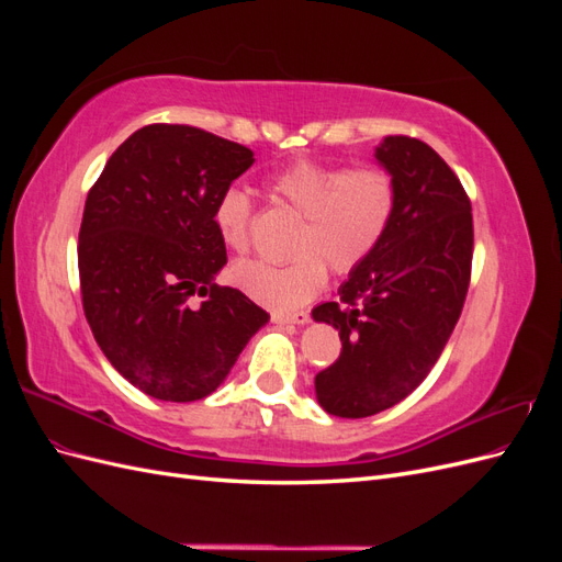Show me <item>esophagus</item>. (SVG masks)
<instances>
[{"instance_id": "34e87169", "label": "esophagus", "mask_w": 562, "mask_h": 562, "mask_svg": "<svg viewBox=\"0 0 562 562\" xmlns=\"http://www.w3.org/2000/svg\"><path fill=\"white\" fill-rule=\"evenodd\" d=\"M271 321L281 323V326H288V323H297V326H302V323L310 321V312H293V314L274 312V314H271Z\"/></svg>"}]
</instances>
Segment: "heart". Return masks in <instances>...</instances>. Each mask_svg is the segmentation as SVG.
<instances>
[{"label":"heart","mask_w":562,"mask_h":562,"mask_svg":"<svg viewBox=\"0 0 562 562\" xmlns=\"http://www.w3.org/2000/svg\"><path fill=\"white\" fill-rule=\"evenodd\" d=\"M267 190L302 213L293 252L283 265L262 260L236 262L232 283L269 310H297L314 300L335 274H351L372 258L394 225L398 182L380 164L339 166L295 159L267 178ZM252 201L239 184L215 199L213 227L229 250L250 244Z\"/></svg>","instance_id":"heart-1"}]
</instances>
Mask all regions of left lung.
<instances>
[{
	"mask_svg": "<svg viewBox=\"0 0 562 562\" xmlns=\"http://www.w3.org/2000/svg\"><path fill=\"white\" fill-rule=\"evenodd\" d=\"M378 159L398 182L394 225L339 300L312 312L342 339L339 359L314 380L316 396L347 419L413 394L443 353L471 281V199L452 168L411 135H389Z\"/></svg>",
	"mask_w": 562,
	"mask_h": 562,
	"instance_id": "obj_1",
	"label": "left lung"
}]
</instances>
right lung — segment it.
Instances as JSON below:
<instances>
[{"instance_id":"1","label":"right lung","mask_w":562,"mask_h":562,"mask_svg":"<svg viewBox=\"0 0 562 562\" xmlns=\"http://www.w3.org/2000/svg\"><path fill=\"white\" fill-rule=\"evenodd\" d=\"M252 161L248 147L203 128L149 124L89 190L77 246L83 314L108 361L151 398H206L269 321L241 291L213 283L227 265L215 199Z\"/></svg>"}]
</instances>
